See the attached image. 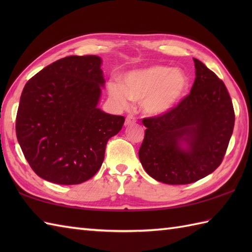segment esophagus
<instances>
[{"label":"esophagus","instance_id":"obj_1","mask_svg":"<svg viewBox=\"0 0 252 252\" xmlns=\"http://www.w3.org/2000/svg\"><path fill=\"white\" fill-rule=\"evenodd\" d=\"M135 122H136V119H135V118L133 117L132 115H129V116H126V118L125 126H129L134 125Z\"/></svg>","mask_w":252,"mask_h":252}]
</instances>
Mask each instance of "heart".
Masks as SVG:
<instances>
[{
  "mask_svg": "<svg viewBox=\"0 0 252 252\" xmlns=\"http://www.w3.org/2000/svg\"><path fill=\"white\" fill-rule=\"evenodd\" d=\"M125 85L110 82V97L121 107L131 100L142 101V108L149 116H162L173 110L184 98L189 88V78L181 69L168 66H149L127 72Z\"/></svg>",
  "mask_w": 252,
  "mask_h": 252,
  "instance_id": "heart-1",
  "label": "heart"
}]
</instances>
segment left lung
I'll return each mask as SVG.
<instances>
[{
	"instance_id": "obj_1",
	"label": "left lung",
	"mask_w": 252,
	"mask_h": 252,
	"mask_svg": "<svg viewBox=\"0 0 252 252\" xmlns=\"http://www.w3.org/2000/svg\"><path fill=\"white\" fill-rule=\"evenodd\" d=\"M190 93L173 110L143 119L138 158L148 175L165 184H189L221 164L233 134L235 114L225 84L194 58Z\"/></svg>"
}]
</instances>
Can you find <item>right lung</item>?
Segmentation results:
<instances>
[{"mask_svg": "<svg viewBox=\"0 0 252 252\" xmlns=\"http://www.w3.org/2000/svg\"><path fill=\"white\" fill-rule=\"evenodd\" d=\"M101 58L68 56L26 83L16 117V135L32 170L52 183L80 184L101 167L106 144L125 117L97 105L105 85Z\"/></svg>", "mask_w": 252, "mask_h": 252, "instance_id": "right-lung-1", "label": "right lung"}]
</instances>
